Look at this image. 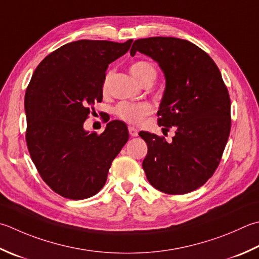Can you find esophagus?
Wrapping results in <instances>:
<instances>
[{"label": "esophagus", "mask_w": 259, "mask_h": 259, "mask_svg": "<svg viewBox=\"0 0 259 259\" xmlns=\"http://www.w3.org/2000/svg\"><path fill=\"white\" fill-rule=\"evenodd\" d=\"M128 130H129V135H130L131 137H137V136H138L139 131L137 130V129L135 128V126H129Z\"/></svg>", "instance_id": "obj_1"}]
</instances>
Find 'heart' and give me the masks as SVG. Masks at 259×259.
Listing matches in <instances>:
<instances>
[{"instance_id":"b5f03b06","label":"heart","mask_w":259,"mask_h":259,"mask_svg":"<svg viewBox=\"0 0 259 259\" xmlns=\"http://www.w3.org/2000/svg\"><path fill=\"white\" fill-rule=\"evenodd\" d=\"M130 72L134 77L143 84L147 79H155L157 76L156 66L148 62V60H138L135 62L130 67ZM110 80V74L105 76L103 80L102 89L105 92L108 90ZM153 112V106L147 102L140 103H130V102H121L115 106L114 113L119 119L125 121L129 123H140L147 115Z\"/></svg>"}]
</instances>
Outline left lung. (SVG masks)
I'll list each match as a JSON object with an SVG mask.
<instances>
[{
	"instance_id": "obj_1",
	"label": "left lung",
	"mask_w": 259,
	"mask_h": 259,
	"mask_svg": "<svg viewBox=\"0 0 259 259\" xmlns=\"http://www.w3.org/2000/svg\"><path fill=\"white\" fill-rule=\"evenodd\" d=\"M145 54L166 78L158 125L170 128V143L146 131L148 153L143 167L155 189L171 195L199 189L219 166L231 128L230 96L219 68L204 50L187 40L150 37L134 42L130 55Z\"/></svg>"
}]
</instances>
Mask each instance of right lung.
<instances>
[{
  "instance_id": "obj_1",
  "label": "right lung",
  "mask_w": 259,
  "mask_h": 259,
  "mask_svg": "<svg viewBox=\"0 0 259 259\" xmlns=\"http://www.w3.org/2000/svg\"><path fill=\"white\" fill-rule=\"evenodd\" d=\"M125 42L78 40L49 54L25 91L28 150L44 182L56 193L83 200L102 189L113 159L129 139L122 121L102 134L83 128L95 102L103 99L109 64L128 52Z\"/></svg>"
}]
</instances>
